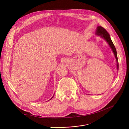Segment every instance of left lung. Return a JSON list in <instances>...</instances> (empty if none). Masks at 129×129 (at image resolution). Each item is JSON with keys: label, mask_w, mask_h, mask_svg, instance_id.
<instances>
[{"label": "left lung", "mask_w": 129, "mask_h": 129, "mask_svg": "<svg viewBox=\"0 0 129 129\" xmlns=\"http://www.w3.org/2000/svg\"><path fill=\"white\" fill-rule=\"evenodd\" d=\"M96 35L100 36L101 38H103L104 40H106V41L108 43L110 47H111V49L114 53V55L115 57H116V60H117V70L118 71L119 70V63H118V56H117V51L116 49V47H115L112 40L110 37L109 34L108 33V32L106 31L105 29L103 28L102 26H98L96 31Z\"/></svg>", "instance_id": "obj_1"}]
</instances>
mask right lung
Segmentation results:
<instances>
[{
    "label": "right lung",
    "instance_id": "add662e5",
    "mask_svg": "<svg viewBox=\"0 0 129 129\" xmlns=\"http://www.w3.org/2000/svg\"><path fill=\"white\" fill-rule=\"evenodd\" d=\"M53 97H52V98H51V99H52V98H53ZM51 99H50V100H51Z\"/></svg>",
    "mask_w": 129,
    "mask_h": 129
}]
</instances>
